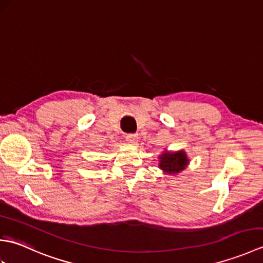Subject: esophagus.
I'll use <instances>...</instances> for the list:
<instances>
[{
    "instance_id": "obj_1",
    "label": "esophagus",
    "mask_w": 263,
    "mask_h": 263,
    "mask_svg": "<svg viewBox=\"0 0 263 263\" xmlns=\"http://www.w3.org/2000/svg\"><path fill=\"white\" fill-rule=\"evenodd\" d=\"M125 139H126V141H127L128 143H133V144H135V143L138 142L139 137H138V135H135V133H128V135H126Z\"/></svg>"
}]
</instances>
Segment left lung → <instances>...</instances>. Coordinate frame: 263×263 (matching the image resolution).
Here are the masks:
<instances>
[{
    "mask_svg": "<svg viewBox=\"0 0 263 263\" xmlns=\"http://www.w3.org/2000/svg\"><path fill=\"white\" fill-rule=\"evenodd\" d=\"M160 164L159 167L164 172L168 173V174H175V173H180L185 168L189 160L186 155L184 152H177V153H165L160 156Z\"/></svg>",
    "mask_w": 263,
    "mask_h": 263,
    "instance_id": "obj_1",
    "label": "left lung"
}]
</instances>
